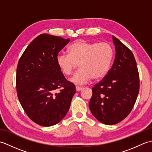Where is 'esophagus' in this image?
Here are the masks:
<instances>
[{
    "label": "esophagus",
    "instance_id": "obj_1",
    "mask_svg": "<svg viewBox=\"0 0 152 152\" xmlns=\"http://www.w3.org/2000/svg\"><path fill=\"white\" fill-rule=\"evenodd\" d=\"M83 89L82 87H80V86H76V91H81V90Z\"/></svg>",
    "mask_w": 152,
    "mask_h": 152
}]
</instances>
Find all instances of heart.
<instances>
[{"label": "heart", "mask_w": 152, "mask_h": 152, "mask_svg": "<svg viewBox=\"0 0 152 152\" xmlns=\"http://www.w3.org/2000/svg\"><path fill=\"white\" fill-rule=\"evenodd\" d=\"M69 53H60L57 64L64 75L70 76L80 64V69L70 81L78 85L88 83L92 78L98 80L107 75L114 58V50L108 43L78 40L69 48Z\"/></svg>", "instance_id": "heart-1"}]
</instances>
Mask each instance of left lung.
I'll return each mask as SVG.
<instances>
[{"label":"left lung","instance_id":"obj_1","mask_svg":"<svg viewBox=\"0 0 152 152\" xmlns=\"http://www.w3.org/2000/svg\"><path fill=\"white\" fill-rule=\"evenodd\" d=\"M114 62L107 75L92 88L89 108L98 120L114 125L130 114L137 101L140 78L136 60L129 48L114 36Z\"/></svg>","mask_w":152,"mask_h":152}]
</instances>
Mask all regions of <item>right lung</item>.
I'll return each mask as SVG.
<instances>
[{
  "mask_svg": "<svg viewBox=\"0 0 152 152\" xmlns=\"http://www.w3.org/2000/svg\"><path fill=\"white\" fill-rule=\"evenodd\" d=\"M70 39L42 34L31 42L19 60L16 90L21 106L37 124L49 127L66 115L76 93L57 64L59 51Z\"/></svg>",
  "mask_w": 152,
  "mask_h": 152,
  "instance_id": "1",
  "label": "right lung"
}]
</instances>
